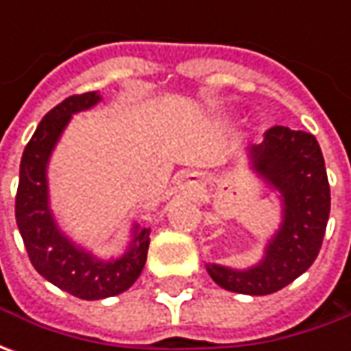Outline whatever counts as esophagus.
Wrapping results in <instances>:
<instances>
[{"label": "esophagus", "mask_w": 351, "mask_h": 351, "mask_svg": "<svg viewBox=\"0 0 351 351\" xmlns=\"http://www.w3.org/2000/svg\"><path fill=\"white\" fill-rule=\"evenodd\" d=\"M186 188H190V190H196V188H198V180L192 175L186 176Z\"/></svg>", "instance_id": "34e87169"}]
</instances>
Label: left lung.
Segmentation results:
<instances>
[{"mask_svg":"<svg viewBox=\"0 0 351 351\" xmlns=\"http://www.w3.org/2000/svg\"><path fill=\"white\" fill-rule=\"evenodd\" d=\"M245 155L248 169L280 199L282 221L256 264L231 268L210 262L206 270L227 291L270 295L307 272L319 256L330 213V186L319 141L307 132L274 126Z\"/></svg>","mask_w":351,"mask_h":351,"instance_id":"obj_1","label":"left lung"}]
</instances>
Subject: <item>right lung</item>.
I'll return each instance as SVG.
<instances>
[{"label":"right lung","mask_w":351,"mask_h":351,"mask_svg":"<svg viewBox=\"0 0 351 351\" xmlns=\"http://www.w3.org/2000/svg\"><path fill=\"white\" fill-rule=\"evenodd\" d=\"M103 101L101 93L73 95L40 120L21 157L15 217L34 270L50 284L79 299H106L132 287L147 260L149 227L132 225L126 250L114 258H99L77 245L56 221L50 208L48 163L71 116Z\"/></svg>","instance_id":"add662e5"}]
</instances>
